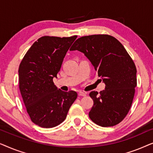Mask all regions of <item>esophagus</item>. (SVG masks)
I'll return each instance as SVG.
<instances>
[{"mask_svg": "<svg viewBox=\"0 0 153 153\" xmlns=\"http://www.w3.org/2000/svg\"><path fill=\"white\" fill-rule=\"evenodd\" d=\"M78 95H79V96H82V97H85V96L86 95V93H83V92L79 91V93H78Z\"/></svg>", "mask_w": 153, "mask_h": 153, "instance_id": "esophagus-1", "label": "esophagus"}]
</instances>
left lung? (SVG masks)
<instances>
[{
  "label": "left lung",
  "instance_id": "obj_1",
  "mask_svg": "<svg viewBox=\"0 0 153 153\" xmlns=\"http://www.w3.org/2000/svg\"><path fill=\"white\" fill-rule=\"evenodd\" d=\"M70 50L84 53L105 83L100 93H90L93 100L90 118L101 127L118 125L130 109L137 85L132 58L118 39L105 34L79 37Z\"/></svg>",
  "mask_w": 153,
  "mask_h": 153
}]
</instances>
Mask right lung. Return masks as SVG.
<instances>
[{
	"mask_svg": "<svg viewBox=\"0 0 153 153\" xmlns=\"http://www.w3.org/2000/svg\"><path fill=\"white\" fill-rule=\"evenodd\" d=\"M77 36H43L33 43L19 68V84L30 120L44 128L57 126L66 118L77 97L75 91H62L53 79Z\"/></svg>",
	"mask_w": 153,
	"mask_h": 153,
	"instance_id": "add662e5",
	"label": "right lung"
}]
</instances>
